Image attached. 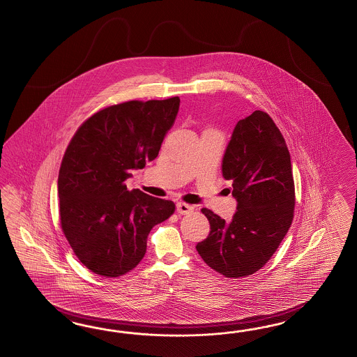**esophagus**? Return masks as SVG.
<instances>
[{
	"instance_id": "34e87169",
	"label": "esophagus",
	"mask_w": 357,
	"mask_h": 357,
	"mask_svg": "<svg viewBox=\"0 0 357 357\" xmlns=\"http://www.w3.org/2000/svg\"><path fill=\"white\" fill-rule=\"evenodd\" d=\"M193 206L188 205V204H184V202H178L176 204V213L179 215H184V214H190L191 211H193Z\"/></svg>"
}]
</instances>
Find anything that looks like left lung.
I'll return each instance as SVG.
<instances>
[{"instance_id": "8db88e82", "label": "left lung", "mask_w": 357, "mask_h": 357, "mask_svg": "<svg viewBox=\"0 0 357 357\" xmlns=\"http://www.w3.org/2000/svg\"><path fill=\"white\" fill-rule=\"evenodd\" d=\"M232 182L237 211L232 220L201 209L210 234L196 249L226 278H246L270 261L293 222L296 192L290 153L268 114L254 111L236 123L222 161Z\"/></svg>"}]
</instances>
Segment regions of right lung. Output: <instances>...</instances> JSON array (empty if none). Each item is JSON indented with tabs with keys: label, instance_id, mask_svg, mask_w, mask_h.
Returning <instances> with one entry per match:
<instances>
[{
	"label": "right lung",
	"instance_id": "add662e5",
	"mask_svg": "<svg viewBox=\"0 0 357 357\" xmlns=\"http://www.w3.org/2000/svg\"><path fill=\"white\" fill-rule=\"evenodd\" d=\"M179 103L174 96L107 107L66 149L58 176L61 229L79 261L99 276L135 268L151 229L174 213L173 201L129 191L125 181L156 158Z\"/></svg>",
	"mask_w": 357,
	"mask_h": 357
}]
</instances>
